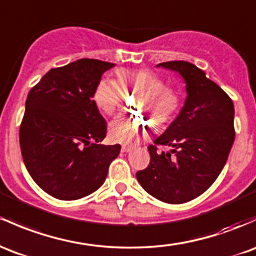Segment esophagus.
Returning a JSON list of instances; mask_svg holds the SVG:
<instances>
[{"label":"esophagus","mask_w":256,"mask_h":256,"mask_svg":"<svg viewBox=\"0 0 256 256\" xmlns=\"http://www.w3.org/2000/svg\"><path fill=\"white\" fill-rule=\"evenodd\" d=\"M122 150L124 152V153H128V152H131V150H132V148H131V147H128V146H122Z\"/></svg>","instance_id":"1"}]
</instances>
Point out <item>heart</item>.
<instances>
[{
	"instance_id": "b5f03b06",
	"label": "heart",
	"mask_w": 256,
	"mask_h": 256,
	"mask_svg": "<svg viewBox=\"0 0 256 256\" xmlns=\"http://www.w3.org/2000/svg\"><path fill=\"white\" fill-rule=\"evenodd\" d=\"M122 94L136 92L134 109L147 115L156 126L165 125L174 118L180 106V94L174 87L150 70L119 69L115 72V82L100 80L92 94L94 106L103 115L112 116L122 104ZM150 122L141 118L120 116L112 122L109 136L114 142L131 144L142 140L148 132Z\"/></svg>"
}]
</instances>
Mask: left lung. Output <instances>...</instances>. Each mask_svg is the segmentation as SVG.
Returning <instances> with one entry per match:
<instances>
[{
    "label": "left lung",
    "mask_w": 256,
    "mask_h": 256,
    "mask_svg": "<svg viewBox=\"0 0 256 256\" xmlns=\"http://www.w3.org/2000/svg\"><path fill=\"white\" fill-rule=\"evenodd\" d=\"M158 66L184 78L187 98L178 116L148 146L150 165L137 171L136 178L154 198L181 204L203 194L222 171L234 142V106L228 94L194 64L174 60ZM158 145L173 150L159 152Z\"/></svg>",
    "instance_id": "obj_1"
}]
</instances>
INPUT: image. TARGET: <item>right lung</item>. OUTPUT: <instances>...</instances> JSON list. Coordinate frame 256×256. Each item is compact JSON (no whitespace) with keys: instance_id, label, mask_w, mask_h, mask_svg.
Listing matches in <instances>:
<instances>
[{"instance_id":"obj_1","label":"right lung","mask_w":256,"mask_h":256,"mask_svg":"<svg viewBox=\"0 0 256 256\" xmlns=\"http://www.w3.org/2000/svg\"><path fill=\"white\" fill-rule=\"evenodd\" d=\"M113 63L82 58L50 69L30 90L19 128L24 164L50 196L75 200L103 184L120 144H98L106 122L92 100Z\"/></svg>"}]
</instances>
